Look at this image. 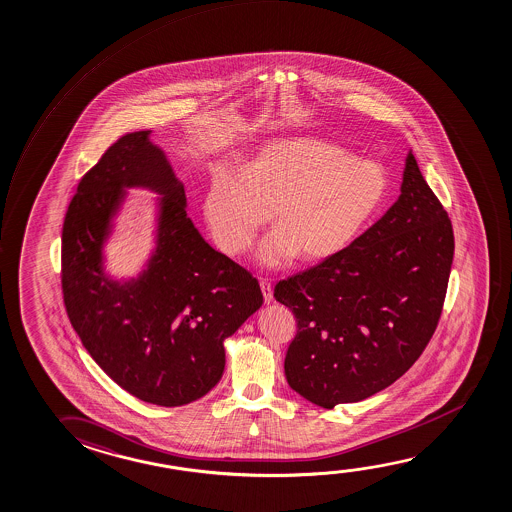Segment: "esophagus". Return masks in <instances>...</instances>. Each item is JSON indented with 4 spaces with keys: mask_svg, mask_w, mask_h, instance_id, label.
I'll return each instance as SVG.
<instances>
[{
    "mask_svg": "<svg viewBox=\"0 0 512 512\" xmlns=\"http://www.w3.org/2000/svg\"><path fill=\"white\" fill-rule=\"evenodd\" d=\"M260 290H262V296H264V301L267 304L273 303V287H271V283L269 280H260Z\"/></svg>",
    "mask_w": 512,
    "mask_h": 512,
    "instance_id": "esophagus-1",
    "label": "esophagus"
}]
</instances>
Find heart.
Returning <instances> with one entry per match:
<instances>
[{"mask_svg": "<svg viewBox=\"0 0 512 512\" xmlns=\"http://www.w3.org/2000/svg\"><path fill=\"white\" fill-rule=\"evenodd\" d=\"M389 174L333 142L292 137L264 144L241 174L211 179L204 215L216 246L236 257L273 211L275 236L260 246L269 267L294 257L322 262L356 241L386 202Z\"/></svg>", "mask_w": 512, "mask_h": 512, "instance_id": "obj_1", "label": "heart"}]
</instances>
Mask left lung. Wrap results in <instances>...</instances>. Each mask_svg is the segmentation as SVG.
<instances>
[{"instance_id":"left-lung-1","label":"left lung","mask_w":512,"mask_h":512,"mask_svg":"<svg viewBox=\"0 0 512 512\" xmlns=\"http://www.w3.org/2000/svg\"><path fill=\"white\" fill-rule=\"evenodd\" d=\"M449 216L408 153L401 195L386 215L331 259L276 283L297 333L285 377L324 408L391 386L437 329L451 275Z\"/></svg>"}]
</instances>
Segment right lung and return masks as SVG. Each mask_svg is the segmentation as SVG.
I'll return each mask as SVG.
<instances>
[{
	"mask_svg": "<svg viewBox=\"0 0 512 512\" xmlns=\"http://www.w3.org/2000/svg\"><path fill=\"white\" fill-rule=\"evenodd\" d=\"M160 192L157 250L137 281L114 283L101 248L125 187ZM61 289L84 349L135 398L181 407L225 368L223 341L262 304L259 282L216 252L186 215L185 188L149 130L119 137L77 186L61 234Z\"/></svg>",
	"mask_w": 512,
	"mask_h": 512,
	"instance_id": "1",
	"label": "right lung"
}]
</instances>
